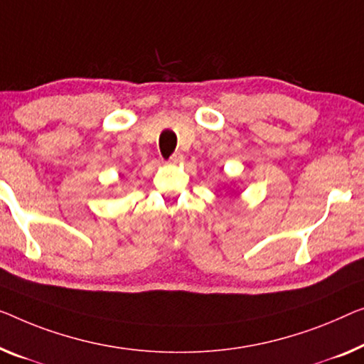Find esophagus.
I'll return each instance as SVG.
<instances>
[{"label": "esophagus", "instance_id": "34e87169", "mask_svg": "<svg viewBox=\"0 0 364 364\" xmlns=\"http://www.w3.org/2000/svg\"><path fill=\"white\" fill-rule=\"evenodd\" d=\"M181 161H183V155L180 154V151H176V154H173L170 156V164L171 165H178V164H181Z\"/></svg>", "mask_w": 364, "mask_h": 364}]
</instances>
